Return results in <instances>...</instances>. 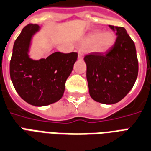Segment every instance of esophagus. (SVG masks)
<instances>
[{"label": "esophagus", "instance_id": "esophagus-1", "mask_svg": "<svg viewBox=\"0 0 151 151\" xmlns=\"http://www.w3.org/2000/svg\"><path fill=\"white\" fill-rule=\"evenodd\" d=\"M83 52L81 51V50H79V52H78V59L83 60Z\"/></svg>", "mask_w": 151, "mask_h": 151}]
</instances>
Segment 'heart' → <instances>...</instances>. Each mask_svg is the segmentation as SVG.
<instances>
[{"label":"heart","mask_w":151,"mask_h":151,"mask_svg":"<svg viewBox=\"0 0 151 151\" xmlns=\"http://www.w3.org/2000/svg\"><path fill=\"white\" fill-rule=\"evenodd\" d=\"M115 41V35L111 31H94L84 39L83 43L86 46H94L96 52H106L114 45Z\"/></svg>","instance_id":"b5f03b06"}]
</instances>
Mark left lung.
I'll use <instances>...</instances> for the list:
<instances>
[{
  "label": "left lung",
  "instance_id": "left-lung-1",
  "mask_svg": "<svg viewBox=\"0 0 151 151\" xmlns=\"http://www.w3.org/2000/svg\"><path fill=\"white\" fill-rule=\"evenodd\" d=\"M109 27L116 35L114 45L105 54L86 55L84 61L91 97L98 102L112 105L122 100L132 90L139 65L135 43L125 29Z\"/></svg>",
  "mask_w": 151,
  "mask_h": 151
}]
</instances>
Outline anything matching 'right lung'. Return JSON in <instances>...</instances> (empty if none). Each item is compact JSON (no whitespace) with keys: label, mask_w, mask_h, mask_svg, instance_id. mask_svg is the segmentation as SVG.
I'll list each match as a JSON object with an SVG mask.
<instances>
[{"label":"right lung","mask_w":151,"mask_h":151,"mask_svg":"<svg viewBox=\"0 0 151 151\" xmlns=\"http://www.w3.org/2000/svg\"><path fill=\"white\" fill-rule=\"evenodd\" d=\"M40 31L35 24L23 28L14 42L10 61V77L16 92L35 106H48L62 98L65 81L78 57L77 52H55L46 58L32 59V39Z\"/></svg>","instance_id":"obj_1"}]
</instances>
